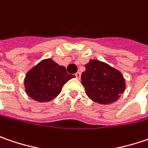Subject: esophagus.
Returning <instances> with one entry per match:
<instances>
[{
	"label": "esophagus",
	"mask_w": 148,
	"mask_h": 148,
	"mask_svg": "<svg viewBox=\"0 0 148 148\" xmlns=\"http://www.w3.org/2000/svg\"><path fill=\"white\" fill-rule=\"evenodd\" d=\"M75 76H76V78H77V79H80V78H81V73H80V72H77V73L75 74Z\"/></svg>",
	"instance_id": "1"
}]
</instances>
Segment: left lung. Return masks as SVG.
I'll use <instances>...</instances> for the list:
<instances>
[{
  "mask_svg": "<svg viewBox=\"0 0 148 148\" xmlns=\"http://www.w3.org/2000/svg\"><path fill=\"white\" fill-rule=\"evenodd\" d=\"M82 74V84L87 97L101 105L113 103L119 99L126 88L122 73L99 60L91 59Z\"/></svg>",
  "mask_w": 148,
  "mask_h": 148,
  "instance_id": "obj_1",
  "label": "left lung"
}]
</instances>
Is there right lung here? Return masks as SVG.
I'll return each instance as SVG.
<instances>
[{"mask_svg":"<svg viewBox=\"0 0 148 148\" xmlns=\"http://www.w3.org/2000/svg\"><path fill=\"white\" fill-rule=\"evenodd\" d=\"M74 75L68 74L66 67L51 58L41 60L26 72L24 79L25 91L28 97L39 102H47L56 97L62 86Z\"/></svg>","mask_w":148,"mask_h":148,"instance_id":"1","label":"right lung"}]
</instances>
